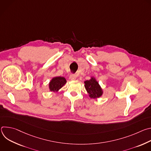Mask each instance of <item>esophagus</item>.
<instances>
[{
	"label": "esophagus",
	"mask_w": 151,
	"mask_h": 151,
	"mask_svg": "<svg viewBox=\"0 0 151 151\" xmlns=\"http://www.w3.org/2000/svg\"><path fill=\"white\" fill-rule=\"evenodd\" d=\"M69 78H70V79L71 81H74V80H75V79H76V75L71 74V75H70V76H69Z\"/></svg>",
	"instance_id": "1"
}]
</instances>
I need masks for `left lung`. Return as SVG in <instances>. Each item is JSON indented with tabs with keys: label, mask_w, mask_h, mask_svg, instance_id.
I'll return each mask as SVG.
<instances>
[{
	"label": "left lung",
	"mask_w": 151,
	"mask_h": 151,
	"mask_svg": "<svg viewBox=\"0 0 151 151\" xmlns=\"http://www.w3.org/2000/svg\"><path fill=\"white\" fill-rule=\"evenodd\" d=\"M84 83L85 89L91 99H97L102 96L103 90L96 78L91 77L90 80L85 81Z\"/></svg>",
	"instance_id": "8db88e82"
}]
</instances>
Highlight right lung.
<instances>
[{"label": "right lung", "instance_id": "1", "mask_svg": "<svg viewBox=\"0 0 151 151\" xmlns=\"http://www.w3.org/2000/svg\"><path fill=\"white\" fill-rule=\"evenodd\" d=\"M66 80L64 77L56 76L53 78L49 83V88L51 91L57 92L66 83Z\"/></svg>", "mask_w": 151, "mask_h": 151}]
</instances>
